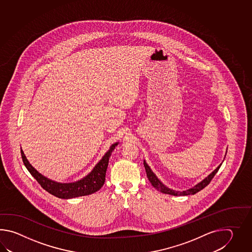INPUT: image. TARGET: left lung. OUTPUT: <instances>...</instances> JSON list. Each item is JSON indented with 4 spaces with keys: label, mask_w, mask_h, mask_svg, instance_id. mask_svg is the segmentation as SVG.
Instances as JSON below:
<instances>
[{
    "label": "left lung",
    "mask_w": 252,
    "mask_h": 252,
    "mask_svg": "<svg viewBox=\"0 0 252 252\" xmlns=\"http://www.w3.org/2000/svg\"><path fill=\"white\" fill-rule=\"evenodd\" d=\"M143 163H144L145 169H146V173H147V177L149 178V180H150V182L151 183V185H152L158 191L161 192V193H167V194H171V195H175V196H176V195H177H177H189V194H194V193H198L199 191L203 190L205 187H207V186L209 185L210 182L212 181V179H213L214 176H215V174L218 172L220 167L221 166V164H220L213 173L210 174L208 177H206V178H204L202 182L199 183L196 186H194L193 188H190V189H188L187 191L177 192V191H174V190H171V189H169V188L165 187V186L158 180V178L156 177L155 174L151 171V169H150V166H148V164H147L145 161Z\"/></svg>",
    "instance_id": "left-lung-1"
}]
</instances>
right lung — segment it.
I'll list each match as a JSON object with an SVG mask.
<instances>
[{
	"label": "right lung",
	"mask_w": 252,
	"mask_h": 252,
	"mask_svg": "<svg viewBox=\"0 0 252 252\" xmlns=\"http://www.w3.org/2000/svg\"><path fill=\"white\" fill-rule=\"evenodd\" d=\"M118 143L113 144L109 151L105 155L103 156L101 161L94 166L93 171L83 178L80 181L69 184H61V183L54 182L52 180H49L47 177H43L41 174H39L32 166L29 163L26 157L24 155L23 151L21 150L22 153V160L25 166L27 167L29 172L38 184L41 186L43 189H45L47 192L55 195L56 197L61 199H70L78 196L88 195L92 193H95L98 190H100L103 184L105 182V175L107 170L109 158L114 150L115 146Z\"/></svg>",
	"instance_id": "right-lung-1"
}]
</instances>
